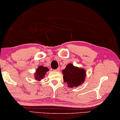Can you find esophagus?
<instances>
[{
  "instance_id": "esophagus-1",
  "label": "esophagus",
  "mask_w": 120,
  "mask_h": 120,
  "mask_svg": "<svg viewBox=\"0 0 120 120\" xmlns=\"http://www.w3.org/2000/svg\"><path fill=\"white\" fill-rule=\"evenodd\" d=\"M55 71H57V72H60V68H57V69H56Z\"/></svg>"
}]
</instances>
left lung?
Segmentation results:
<instances>
[{
    "label": "left lung",
    "mask_w": 120,
    "mask_h": 120,
    "mask_svg": "<svg viewBox=\"0 0 120 120\" xmlns=\"http://www.w3.org/2000/svg\"><path fill=\"white\" fill-rule=\"evenodd\" d=\"M63 80L66 82L68 87H76L84 81L86 72L83 68L74 66L72 64H68L63 70Z\"/></svg>",
    "instance_id": "1"
}]
</instances>
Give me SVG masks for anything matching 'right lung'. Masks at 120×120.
Instances as JSON below:
<instances>
[{
  "mask_svg": "<svg viewBox=\"0 0 120 120\" xmlns=\"http://www.w3.org/2000/svg\"><path fill=\"white\" fill-rule=\"evenodd\" d=\"M49 71V68L43 66H39L34 73L35 79L37 81H40L46 74V72Z\"/></svg>",
  "mask_w": 120,
  "mask_h": 120,
  "instance_id": "add662e5",
  "label": "right lung"
}]
</instances>
